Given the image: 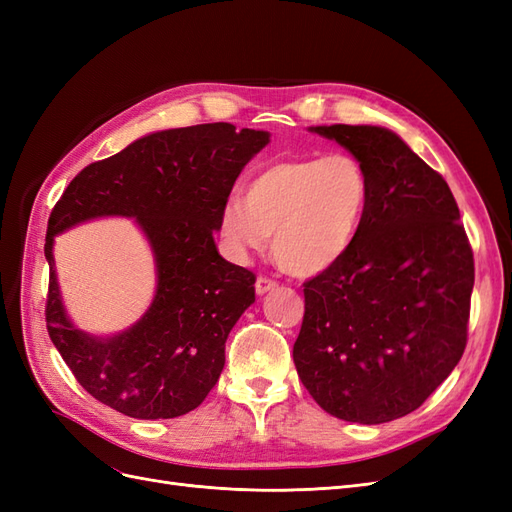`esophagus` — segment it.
I'll return each mask as SVG.
<instances>
[{"mask_svg":"<svg viewBox=\"0 0 512 512\" xmlns=\"http://www.w3.org/2000/svg\"><path fill=\"white\" fill-rule=\"evenodd\" d=\"M275 286H277V282L271 280V277H267V275H260L258 280H256V292H258V294H265V292L273 290Z\"/></svg>","mask_w":512,"mask_h":512,"instance_id":"obj_1","label":"esophagus"}]
</instances>
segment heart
Here are the masks:
<instances>
[{
    "label": "heart",
    "instance_id": "obj_1",
    "mask_svg": "<svg viewBox=\"0 0 512 512\" xmlns=\"http://www.w3.org/2000/svg\"><path fill=\"white\" fill-rule=\"evenodd\" d=\"M371 181L352 153L275 160L258 168L220 215V235L235 254L258 252L273 235L284 271L312 277L342 260L363 228Z\"/></svg>",
    "mask_w": 512,
    "mask_h": 512
}]
</instances>
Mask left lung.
Wrapping results in <instances>:
<instances>
[{
  "mask_svg": "<svg viewBox=\"0 0 512 512\" xmlns=\"http://www.w3.org/2000/svg\"><path fill=\"white\" fill-rule=\"evenodd\" d=\"M359 160L371 203L348 254L303 284L292 359L329 414L378 425L414 412L468 342L474 256L448 183L378 126H316Z\"/></svg>",
  "mask_w": 512,
  "mask_h": 512,
  "instance_id": "left-lung-1",
  "label": "left lung"
}]
</instances>
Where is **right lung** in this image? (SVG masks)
<instances>
[{
    "instance_id": "1",
    "label": "right lung",
    "mask_w": 512,
    "mask_h": 512,
    "mask_svg": "<svg viewBox=\"0 0 512 512\" xmlns=\"http://www.w3.org/2000/svg\"><path fill=\"white\" fill-rule=\"evenodd\" d=\"M269 132L232 123L162 130L85 166L51 211L46 329L83 389L132 418H175L203 404L224 369L230 329L256 299V275L224 260L213 232L243 166ZM134 217L157 258L159 288L144 318L113 338L69 322L54 275V235L76 223Z\"/></svg>"
}]
</instances>
